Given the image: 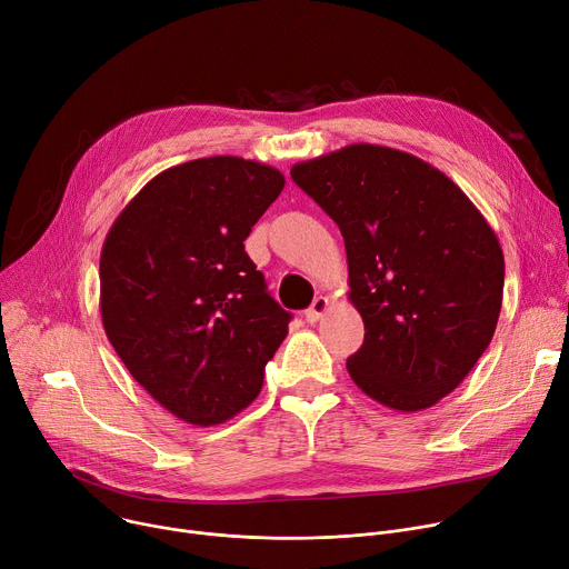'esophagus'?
I'll list each match as a JSON object with an SVG mask.
<instances>
[{
    "label": "esophagus",
    "instance_id": "34e87169",
    "mask_svg": "<svg viewBox=\"0 0 569 569\" xmlns=\"http://www.w3.org/2000/svg\"><path fill=\"white\" fill-rule=\"evenodd\" d=\"M327 308H329V299H327V297H318V299L311 303V308H308V311L303 313L306 322L316 325L318 320H322V316L327 313Z\"/></svg>",
    "mask_w": 569,
    "mask_h": 569
}]
</instances>
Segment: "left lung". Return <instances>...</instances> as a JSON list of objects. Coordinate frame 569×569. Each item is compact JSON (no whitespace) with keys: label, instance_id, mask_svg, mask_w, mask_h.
I'll return each mask as SVG.
<instances>
[{"label":"left lung","instance_id":"obj_1","mask_svg":"<svg viewBox=\"0 0 569 569\" xmlns=\"http://www.w3.org/2000/svg\"><path fill=\"white\" fill-rule=\"evenodd\" d=\"M290 177L345 238L349 301L366 325L347 358L351 381L392 410L431 408L497 329V233L445 172L392 147L353 142L295 163Z\"/></svg>","mask_w":569,"mask_h":569}]
</instances>
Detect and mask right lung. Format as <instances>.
<instances>
[{"label":"right lung","mask_w":569,"mask_h":569,"mask_svg":"<svg viewBox=\"0 0 569 569\" xmlns=\"http://www.w3.org/2000/svg\"><path fill=\"white\" fill-rule=\"evenodd\" d=\"M283 186L277 168L238 157L168 168L101 247V325L131 377L188 425L247 408L288 336L290 313L242 244Z\"/></svg>","instance_id":"1"}]
</instances>
